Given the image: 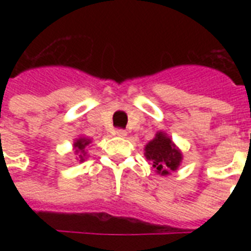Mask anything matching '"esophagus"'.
<instances>
[{
    "label": "esophagus",
    "mask_w": 251,
    "mask_h": 251,
    "mask_svg": "<svg viewBox=\"0 0 251 251\" xmlns=\"http://www.w3.org/2000/svg\"><path fill=\"white\" fill-rule=\"evenodd\" d=\"M114 135H117V137H121V138H125L126 135H127V133H126L125 130L122 129H118L114 131Z\"/></svg>",
    "instance_id": "1"
}]
</instances>
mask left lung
Instances as JSON below:
<instances>
[{
  "mask_svg": "<svg viewBox=\"0 0 251 251\" xmlns=\"http://www.w3.org/2000/svg\"><path fill=\"white\" fill-rule=\"evenodd\" d=\"M146 159L160 176L171 175L182 163V152L164 131H157L155 138L145 146Z\"/></svg>",
  "mask_w": 251,
  "mask_h": 251,
  "instance_id": "1",
  "label": "left lung"
}]
</instances>
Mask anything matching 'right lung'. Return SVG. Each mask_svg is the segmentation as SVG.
Listing matches in <instances>:
<instances>
[{
    "instance_id": "1",
    "label": "right lung",
    "mask_w": 251,
    "mask_h": 251,
    "mask_svg": "<svg viewBox=\"0 0 251 251\" xmlns=\"http://www.w3.org/2000/svg\"><path fill=\"white\" fill-rule=\"evenodd\" d=\"M92 143L88 137H84V135H79L78 138L74 139V143H73V151H74V155H75V159L79 163L84 161L88 157L87 155V149L90 147V145Z\"/></svg>"
}]
</instances>
